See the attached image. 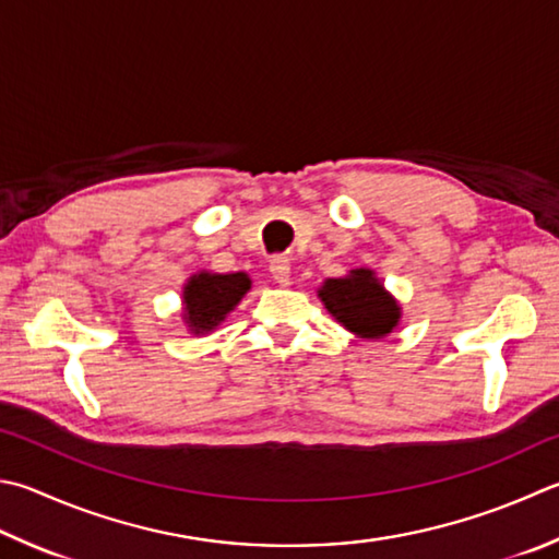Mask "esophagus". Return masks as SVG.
Returning a JSON list of instances; mask_svg holds the SVG:
<instances>
[{"label":"esophagus","instance_id":"obj_1","mask_svg":"<svg viewBox=\"0 0 559 559\" xmlns=\"http://www.w3.org/2000/svg\"><path fill=\"white\" fill-rule=\"evenodd\" d=\"M292 265H289V258L284 255H275L270 260V272L272 277H275L280 284H287L289 282V275H292Z\"/></svg>","mask_w":559,"mask_h":559}]
</instances>
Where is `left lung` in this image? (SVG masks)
Listing matches in <instances>:
<instances>
[{
	"label": "left lung",
	"instance_id": "1",
	"mask_svg": "<svg viewBox=\"0 0 559 559\" xmlns=\"http://www.w3.org/2000/svg\"><path fill=\"white\" fill-rule=\"evenodd\" d=\"M319 297L347 331L362 338H382L392 333L399 321L396 301L389 297L370 270L360 267L347 277L329 280Z\"/></svg>",
	"mask_w": 559,
	"mask_h": 559
}]
</instances>
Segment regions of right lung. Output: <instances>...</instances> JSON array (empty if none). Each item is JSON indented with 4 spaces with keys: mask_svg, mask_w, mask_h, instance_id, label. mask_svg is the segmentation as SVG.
Returning <instances> with one entry per match:
<instances>
[{
    "mask_svg": "<svg viewBox=\"0 0 559 559\" xmlns=\"http://www.w3.org/2000/svg\"><path fill=\"white\" fill-rule=\"evenodd\" d=\"M250 289V280L243 272L234 275H194L185 287V319L194 333L212 331L224 321V316L243 299Z\"/></svg>",
    "mask_w": 559,
    "mask_h": 559,
    "instance_id": "1",
    "label": "right lung"
}]
</instances>
